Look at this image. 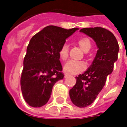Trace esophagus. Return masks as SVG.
I'll use <instances>...</instances> for the list:
<instances>
[{
	"mask_svg": "<svg viewBox=\"0 0 127 127\" xmlns=\"http://www.w3.org/2000/svg\"><path fill=\"white\" fill-rule=\"evenodd\" d=\"M69 76H70L69 74H67V73H65V74H64V78H67V77H68Z\"/></svg>",
	"mask_w": 127,
	"mask_h": 127,
	"instance_id": "obj_1",
	"label": "esophagus"
}]
</instances>
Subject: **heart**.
Wrapping results in <instances>:
<instances>
[{
  "label": "heart",
  "instance_id": "obj_1",
  "mask_svg": "<svg viewBox=\"0 0 127 127\" xmlns=\"http://www.w3.org/2000/svg\"><path fill=\"white\" fill-rule=\"evenodd\" d=\"M80 48L85 51L88 52L91 48V42L90 39L87 37H81L77 41ZM69 48L67 44H63L59 50V57L60 58L65 61L68 57ZM86 63L83 61H73L70 60L64 65V70L70 74H75L80 73L86 69Z\"/></svg>",
  "mask_w": 127,
  "mask_h": 127
}]
</instances>
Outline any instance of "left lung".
<instances>
[{"instance_id": "8db88e82", "label": "left lung", "mask_w": 127, "mask_h": 127, "mask_svg": "<svg viewBox=\"0 0 127 127\" xmlns=\"http://www.w3.org/2000/svg\"><path fill=\"white\" fill-rule=\"evenodd\" d=\"M80 32L93 39L98 47L92 64L84 73L76 76V83L69 92L73 104L85 107L95 101L104 88L107 76L113 72L119 45L113 34L106 29L84 28Z\"/></svg>"}]
</instances>
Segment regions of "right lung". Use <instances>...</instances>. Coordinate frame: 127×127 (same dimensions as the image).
<instances>
[{
	"instance_id": "obj_1",
	"label": "right lung",
	"mask_w": 127,
	"mask_h": 127,
	"mask_svg": "<svg viewBox=\"0 0 127 127\" xmlns=\"http://www.w3.org/2000/svg\"><path fill=\"white\" fill-rule=\"evenodd\" d=\"M78 28L64 29L48 26L31 39L23 60L20 78L23 96L33 107H40L49 100L54 84L64 78L59 50L66 39Z\"/></svg>"
}]
</instances>
